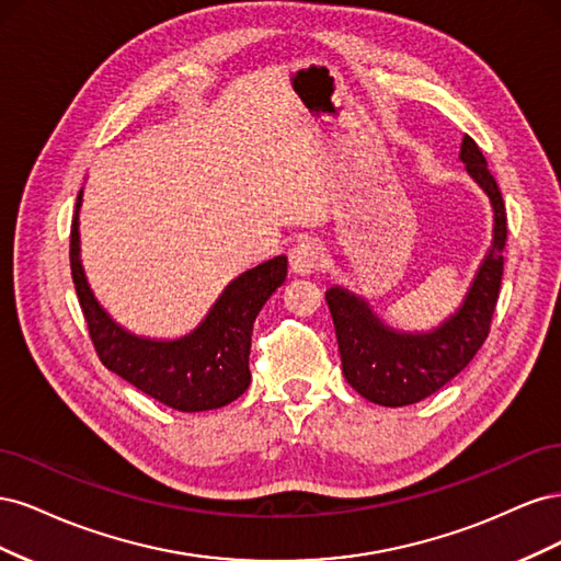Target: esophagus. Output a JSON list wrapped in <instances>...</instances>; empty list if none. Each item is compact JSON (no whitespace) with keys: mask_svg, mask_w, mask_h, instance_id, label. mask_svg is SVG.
<instances>
[{"mask_svg":"<svg viewBox=\"0 0 561 561\" xmlns=\"http://www.w3.org/2000/svg\"><path fill=\"white\" fill-rule=\"evenodd\" d=\"M322 262V250L313 241H299L290 252V266L295 274H313Z\"/></svg>","mask_w":561,"mask_h":561,"instance_id":"1","label":"esophagus"}]
</instances>
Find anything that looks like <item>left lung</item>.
Wrapping results in <instances>:
<instances>
[{
  "instance_id": "left-lung-1",
  "label": "left lung",
  "mask_w": 561,
  "mask_h": 561,
  "mask_svg": "<svg viewBox=\"0 0 561 561\" xmlns=\"http://www.w3.org/2000/svg\"><path fill=\"white\" fill-rule=\"evenodd\" d=\"M461 161L494 208V241L454 316L431 332H398L383 325L365 299L344 287H330L325 293L344 377L369 402L404 407L433 396L466 369L489 336L503 278L507 217L499 184L470 135L463 138Z\"/></svg>"
}]
</instances>
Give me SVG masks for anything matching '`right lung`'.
Instances as JSON below:
<instances>
[{"label": "right lung", "mask_w": 561, "mask_h": 561, "mask_svg": "<svg viewBox=\"0 0 561 561\" xmlns=\"http://www.w3.org/2000/svg\"><path fill=\"white\" fill-rule=\"evenodd\" d=\"M79 206L70 233L75 290L98 358L114 375L178 412H206L233 402L250 386L252 322L287 276V257H274L233 278L206 320L186 336L157 342L126 332L93 297L79 260Z\"/></svg>", "instance_id": "1"}]
</instances>
